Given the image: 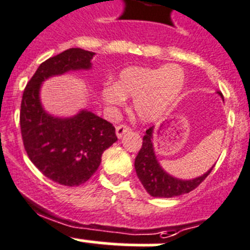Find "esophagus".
Returning a JSON list of instances; mask_svg holds the SVG:
<instances>
[{"instance_id":"esophagus-1","label":"esophagus","mask_w":250,"mask_h":250,"mask_svg":"<svg viewBox=\"0 0 250 250\" xmlns=\"http://www.w3.org/2000/svg\"><path fill=\"white\" fill-rule=\"evenodd\" d=\"M129 131L130 127L127 126V125H119V126H116V136H118L119 139H121L124 134H126V132Z\"/></svg>"}]
</instances>
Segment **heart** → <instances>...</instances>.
Here are the masks:
<instances>
[{"mask_svg":"<svg viewBox=\"0 0 250 250\" xmlns=\"http://www.w3.org/2000/svg\"><path fill=\"white\" fill-rule=\"evenodd\" d=\"M186 84L180 65L127 67L119 74L118 84L106 83L103 97L109 104L123 105L126 97L135 98L134 110L143 121H153L170 109Z\"/></svg>","mask_w":250,"mask_h":250,"instance_id":"obj_1","label":"heart"}]
</instances>
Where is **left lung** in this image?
Instances as JSON below:
<instances>
[{
  "label": "left lung",
  "mask_w": 250,
  "mask_h": 250,
  "mask_svg": "<svg viewBox=\"0 0 250 250\" xmlns=\"http://www.w3.org/2000/svg\"><path fill=\"white\" fill-rule=\"evenodd\" d=\"M217 93L223 99L222 93L219 91ZM152 134L153 126H151L150 129L146 130V134L143 139V146L135 159V170H136L137 177L141 181L147 193L152 197L171 198V197L188 193L200 186V183H202V181H205V178L209 175L210 171L213 170L214 166H212L202 176L192 178V180H181V178L168 175L160 166L156 159L152 145Z\"/></svg>",
  "instance_id": "8db88e82"
}]
</instances>
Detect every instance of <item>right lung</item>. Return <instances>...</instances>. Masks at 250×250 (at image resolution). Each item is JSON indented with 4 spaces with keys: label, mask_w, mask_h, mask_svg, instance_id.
I'll return each mask as SVG.
<instances>
[{
    "label": "right lung",
    "mask_w": 250,
    "mask_h": 250,
    "mask_svg": "<svg viewBox=\"0 0 250 250\" xmlns=\"http://www.w3.org/2000/svg\"><path fill=\"white\" fill-rule=\"evenodd\" d=\"M94 54L70 48L43 62L24 88L21 103V132L29 160L45 177L63 186L85 183L98 170L103 152L118 137L113 124L88 110L70 118L45 113L41 104V85L54 75L90 69Z\"/></svg>",
    "instance_id": "add662e5"
}]
</instances>
